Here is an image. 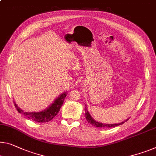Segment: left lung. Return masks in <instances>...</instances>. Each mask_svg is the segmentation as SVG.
I'll return each mask as SVG.
<instances>
[{
  "instance_id": "obj_1",
  "label": "left lung",
  "mask_w": 156,
  "mask_h": 156,
  "mask_svg": "<svg viewBox=\"0 0 156 156\" xmlns=\"http://www.w3.org/2000/svg\"><path fill=\"white\" fill-rule=\"evenodd\" d=\"M85 109H86V120H87V121L90 124H91L92 126L98 127V128H113V127H116V126H118L120 125H122V124L124 123V122H125V121H123V122H121V123H114V124H107V123H100V122L95 121L94 119L92 118V116H90V114H89V112H88L87 108H86V107H85ZM128 119H126V121H128Z\"/></svg>"
}]
</instances>
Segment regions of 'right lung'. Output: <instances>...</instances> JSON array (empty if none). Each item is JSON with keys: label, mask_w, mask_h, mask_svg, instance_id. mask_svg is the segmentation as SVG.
<instances>
[{"label": "right lung", "mask_w": 156, "mask_h": 156, "mask_svg": "<svg viewBox=\"0 0 156 156\" xmlns=\"http://www.w3.org/2000/svg\"><path fill=\"white\" fill-rule=\"evenodd\" d=\"M67 95V92H64L56 98L54 102L50 105L47 109L42 110L41 112H25L17 106L16 102H14L16 109L20 113L23 114L27 118L30 119L32 121H34L37 123H45L49 122L53 119L60 111V109L63 104L64 100Z\"/></svg>", "instance_id": "right-lung-1"}]
</instances>
